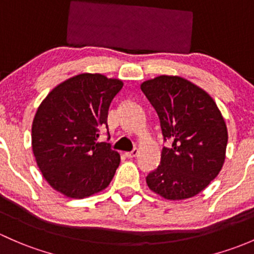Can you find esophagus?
<instances>
[{
	"instance_id": "esophagus-1",
	"label": "esophagus",
	"mask_w": 254,
	"mask_h": 254,
	"mask_svg": "<svg viewBox=\"0 0 254 254\" xmlns=\"http://www.w3.org/2000/svg\"><path fill=\"white\" fill-rule=\"evenodd\" d=\"M125 155H126V158H128V159L134 158V156L138 155V149L134 148V149H133V150L127 151V153H125Z\"/></svg>"
}]
</instances>
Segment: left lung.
<instances>
[{
  "label": "left lung",
  "instance_id": "1",
  "mask_svg": "<svg viewBox=\"0 0 254 254\" xmlns=\"http://www.w3.org/2000/svg\"><path fill=\"white\" fill-rule=\"evenodd\" d=\"M140 89L158 114L164 142H171L146 185L170 200L198 194L224 165L227 128L220 110L206 91L177 75H159Z\"/></svg>",
  "mask_w": 254,
  "mask_h": 254
}]
</instances>
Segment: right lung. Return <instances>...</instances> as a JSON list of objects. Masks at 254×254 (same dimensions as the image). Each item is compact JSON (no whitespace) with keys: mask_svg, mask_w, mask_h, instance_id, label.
Instances as JSON below:
<instances>
[{"mask_svg":"<svg viewBox=\"0 0 254 254\" xmlns=\"http://www.w3.org/2000/svg\"><path fill=\"white\" fill-rule=\"evenodd\" d=\"M122 87L120 79L83 73L52 89L39 106L31 127L33 153L57 192L85 198L110 185L120 154L98 138L108 128L109 106Z\"/></svg>","mask_w":254,"mask_h":254,"instance_id":"obj_1","label":"right lung"}]
</instances>
